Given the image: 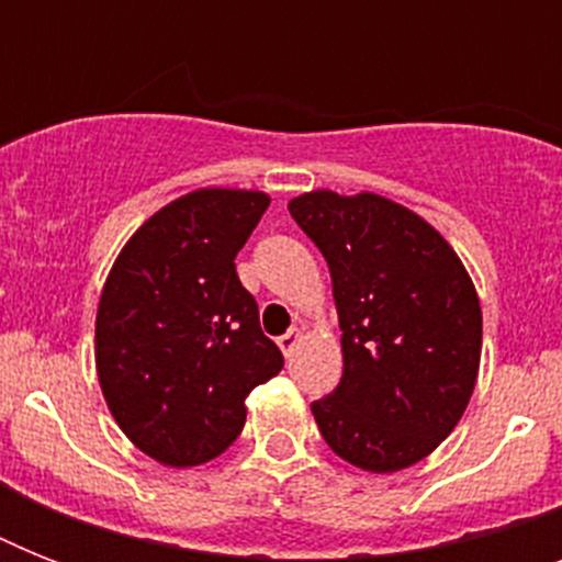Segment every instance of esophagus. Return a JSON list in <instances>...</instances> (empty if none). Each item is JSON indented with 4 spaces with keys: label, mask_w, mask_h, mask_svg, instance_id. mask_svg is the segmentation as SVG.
Wrapping results in <instances>:
<instances>
[{
    "label": "esophagus",
    "mask_w": 562,
    "mask_h": 562,
    "mask_svg": "<svg viewBox=\"0 0 562 562\" xmlns=\"http://www.w3.org/2000/svg\"><path fill=\"white\" fill-rule=\"evenodd\" d=\"M300 341H303V329H297V326H294V329H289V333L280 338V350L291 359V356H294V350L300 347Z\"/></svg>",
    "instance_id": "obj_1"
}]
</instances>
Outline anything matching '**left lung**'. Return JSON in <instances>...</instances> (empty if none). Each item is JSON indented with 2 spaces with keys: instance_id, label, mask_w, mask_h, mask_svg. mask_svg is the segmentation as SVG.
<instances>
[{
  "instance_id": "8db88e82",
  "label": "left lung",
  "mask_w": 562,
  "mask_h": 562,
  "mask_svg": "<svg viewBox=\"0 0 562 562\" xmlns=\"http://www.w3.org/2000/svg\"><path fill=\"white\" fill-rule=\"evenodd\" d=\"M324 254L344 375L312 402L335 454L368 472L423 461L467 411L481 361V306L449 241L382 194L317 189L289 203Z\"/></svg>"
}]
</instances>
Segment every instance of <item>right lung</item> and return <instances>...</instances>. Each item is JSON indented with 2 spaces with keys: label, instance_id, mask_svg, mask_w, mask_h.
<instances>
[{
  "label": "right lung",
  "instance_id": "1",
  "mask_svg": "<svg viewBox=\"0 0 562 562\" xmlns=\"http://www.w3.org/2000/svg\"><path fill=\"white\" fill-rule=\"evenodd\" d=\"M271 198L198 189L154 212L113 262L95 315V368L119 428L166 467L218 458L247 393L282 370L236 254Z\"/></svg>",
  "mask_w": 562,
  "mask_h": 562
}]
</instances>
